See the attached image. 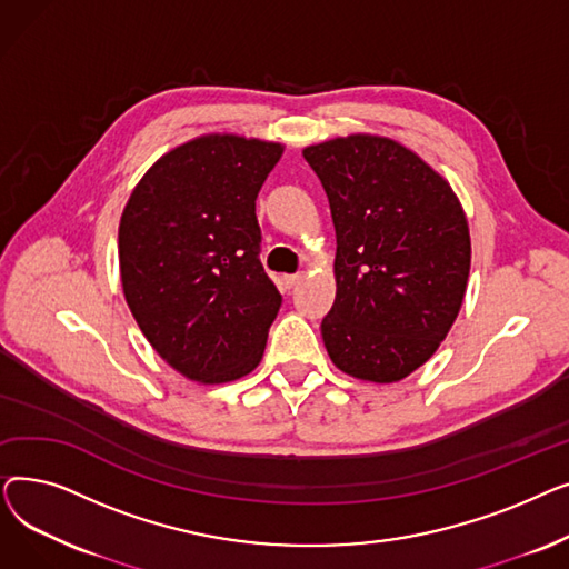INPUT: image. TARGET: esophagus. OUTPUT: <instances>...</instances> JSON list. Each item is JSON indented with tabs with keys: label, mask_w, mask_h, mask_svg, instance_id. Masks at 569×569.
Segmentation results:
<instances>
[{
	"label": "esophagus",
	"mask_w": 569,
	"mask_h": 569,
	"mask_svg": "<svg viewBox=\"0 0 569 569\" xmlns=\"http://www.w3.org/2000/svg\"><path fill=\"white\" fill-rule=\"evenodd\" d=\"M305 281V274H288V277H283V286L290 290V288H295L297 283H302Z\"/></svg>",
	"instance_id": "34e87169"
}]
</instances>
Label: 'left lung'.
<instances>
[{
    "instance_id": "8db88e82",
    "label": "left lung",
    "mask_w": 569,
    "mask_h": 569,
    "mask_svg": "<svg viewBox=\"0 0 569 569\" xmlns=\"http://www.w3.org/2000/svg\"><path fill=\"white\" fill-rule=\"evenodd\" d=\"M337 232L327 355L343 373L397 382L431 360L461 311L470 230L450 182L406 144L350 133L302 149Z\"/></svg>"
}]
</instances>
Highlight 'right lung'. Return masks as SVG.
I'll return each instance as SVG.
<instances>
[{"mask_svg":"<svg viewBox=\"0 0 569 569\" xmlns=\"http://www.w3.org/2000/svg\"><path fill=\"white\" fill-rule=\"evenodd\" d=\"M283 144L204 133L149 168L119 219V277L144 339L198 385L251 373L281 295L258 260L256 198Z\"/></svg>","mask_w":569,"mask_h":569,"instance_id":"1","label":"right lung"}]
</instances>
